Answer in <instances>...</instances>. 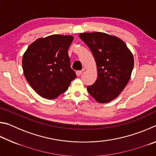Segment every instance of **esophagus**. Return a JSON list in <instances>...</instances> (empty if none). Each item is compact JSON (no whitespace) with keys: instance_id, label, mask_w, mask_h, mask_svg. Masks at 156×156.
I'll list each match as a JSON object with an SVG mask.
<instances>
[{"instance_id":"esophagus-1","label":"esophagus","mask_w":156,"mask_h":156,"mask_svg":"<svg viewBox=\"0 0 156 156\" xmlns=\"http://www.w3.org/2000/svg\"><path fill=\"white\" fill-rule=\"evenodd\" d=\"M76 76H80L82 74V73H83V71H81V70L77 71V72H76Z\"/></svg>"}]
</instances>
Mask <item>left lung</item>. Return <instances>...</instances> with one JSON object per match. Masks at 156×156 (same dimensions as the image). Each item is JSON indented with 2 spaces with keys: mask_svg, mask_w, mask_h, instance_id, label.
<instances>
[{
  "mask_svg": "<svg viewBox=\"0 0 156 156\" xmlns=\"http://www.w3.org/2000/svg\"><path fill=\"white\" fill-rule=\"evenodd\" d=\"M79 36L90 49L97 66V80L87 86L89 94L100 103L109 102L119 96L131 78L133 54L116 36L102 32L81 33Z\"/></svg>",
  "mask_w": 156,
  "mask_h": 156,
  "instance_id": "obj_1",
  "label": "left lung"
}]
</instances>
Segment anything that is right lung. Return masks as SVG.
Wrapping results in <instances>:
<instances>
[{
    "mask_svg": "<svg viewBox=\"0 0 156 156\" xmlns=\"http://www.w3.org/2000/svg\"><path fill=\"white\" fill-rule=\"evenodd\" d=\"M73 40L72 36L60 34L40 38L23 54L22 65L26 80L44 98H56L76 78L67 52Z\"/></svg>",
    "mask_w": 156,
    "mask_h": 156,
    "instance_id": "obj_1",
    "label": "right lung"
}]
</instances>
